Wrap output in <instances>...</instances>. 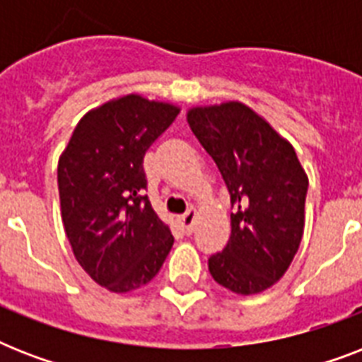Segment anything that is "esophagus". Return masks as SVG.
<instances>
[{
  "instance_id": "1",
  "label": "esophagus",
  "mask_w": 362,
  "mask_h": 362,
  "mask_svg": "<svg viewBox=\"0 0 362 362\" xmlns=\"http://www.w3.org/2000/svg\"><path fill=\"white\" fill-rule=\"evenodd\" d=\"M195 220H197V210L189 209L186 214H182L180 218H178V223H180V227L184 229V231L192 233L193 226H195Z\"/></svg>"
}]
</instances>
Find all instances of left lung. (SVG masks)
Instances as JSON below:
<instances>
[{
	"mask_svg": "<svg viewBox=\"0 0 362 362\" xmlns=\"http://www.w3.org/2000/svg\"><path fill=\"white\" fill-rule=\"evenodd\" d=\"M187 122L231 197V237L210 255V274L238 295L264 291L303 240L306 173L291 144L238 101L189 110Z\"/></svg>",
	"mask_w": 362,
	"mask_h": 362,
	"instance_id": "left-lung-1",
	"label": "left lung"
}]
</instances>
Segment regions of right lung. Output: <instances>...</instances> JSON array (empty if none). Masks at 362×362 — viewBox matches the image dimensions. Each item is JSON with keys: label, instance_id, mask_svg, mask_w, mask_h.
Segmentation results:
<instances>
[{"label": "right lung", "instance_id": "add662e5", "mask_svg": "<svg viewBox=\"0 0 362 362\" xmlns=\"http://www.w3.org/2000/svg\"><path fill=\"white\" fill-rule=\"evenodd\" d=\"M176 116L173 105L131 93L90 110L59 158L65 235L82 269L109 291L148 284L173 247L169 227L144 195L142 163Z\"/></svg>", "mask_w": 362, "mask_h": 362}]
</instances>
